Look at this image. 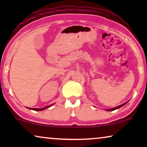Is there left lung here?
Instances as JSON below:
<instances>
[{
	"label": "left lung",
	"mask_w": 147,
	"mask_h": 147,
	"mask_svg": "<svg viewBox=\"0 0 147 147\" xmlns=\"http://www.w3.org/2000/svg\"><path fill=\"white\" fill-rule=\"evenodd\" d=\"M128 102H126L124 103V104H121V105H120V106H117V107H115V108H111V109H105V110H106V111H108L115 110V109L120 108H121V107H123L124 105H125V104H126V103H127Z\"/></svg>",
	"instance_id": "obj_1"
}]
</instances>
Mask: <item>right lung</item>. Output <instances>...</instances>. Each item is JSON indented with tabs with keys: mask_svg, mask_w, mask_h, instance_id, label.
Segmentation results:
<instances>
[{
	"mask_svg": "<svg viewBox=\"0 0 147 147\" xmlns=\"http://www.w3.org/2000/svg\"><path fill=\"white\" fill-rule=\"evenodd\" d=\"M53 104H51V105H49V106H47L45 107H44V108H27L29 109H32V110H34V111H42V110H44V109H45L47 108H50V107L53 106Z\"/></svg>",
	"mask_w": 147,
	"mask_h": 147,
	"instance_id": "obj_1",
	"label": "right lung"
}]
</instances>
